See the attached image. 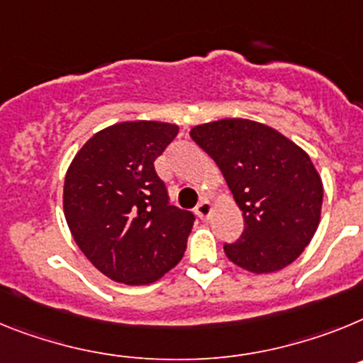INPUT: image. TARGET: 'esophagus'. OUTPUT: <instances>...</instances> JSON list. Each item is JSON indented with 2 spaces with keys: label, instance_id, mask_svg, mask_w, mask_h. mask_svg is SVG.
I'll list each match as a JSON object with an SVG mask.
<instances>
[{
  "label": "esophagus",
  "instance_id": "esophagus-1",
  "mask_svg": "<svg viewBox=\"0 0 363 363\" xmlns=\"http://www.w3.org/2000/svg\"><path fill=\"white\" fill-rule=\"evenodd\" d=\"M195 213H197V217H201V219H208L210 213H212V203L203 199L199 204H197V208H195Z\"/></svg>",
  "mask_w": 363,
  "mask_h": 363
}]
</instances>
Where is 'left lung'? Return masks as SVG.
<instances>
[{
	"label": "left lung",
	"mask_w": 363,
	"mask_h": 363,
	"mask_svg": "<svg viewBox=\"0 0 363 363\" xmlns=\"http://www.w3.org/2000/svg\"><path fill=\"white\" fill-rule=\"evenodd\" d=\"M190 137L216 160L242 212L241 238L225 245L228 259L254 274L291 264L320 225L323 184L311 157L247 118L195 125Z\"/></svg>",
	"instance_id": "obj_1"
}]
</instances>
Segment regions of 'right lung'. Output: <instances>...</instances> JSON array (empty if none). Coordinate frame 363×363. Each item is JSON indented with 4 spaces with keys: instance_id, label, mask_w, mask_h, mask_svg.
Listing matches in <instances>:
<instances>
[{
    "instance_id": "obj_1",
    "label": "right lung",
    "mask_w": 363,
    "mask_h": 363,
    "mask_svg": "<svg viewBox=\"0 0 363 363\" xmlns=\"http://www.w3.org/2000/svg\"><path fill=\"white\" fill-rule=\"evenodd\" d=\"M177 133L166 122H121L93 135L69 166V230L84 256L113 281L147 285L184 256L195 216L169 204L153 166Z\"/></svg>"
}]
</instances>
